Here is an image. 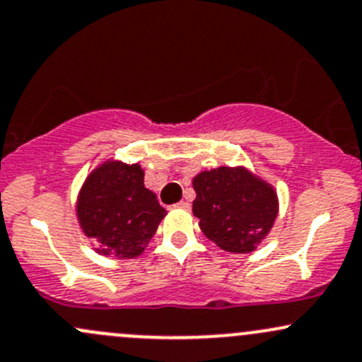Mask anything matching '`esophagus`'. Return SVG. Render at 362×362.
<instances>
[{
  "mask_svg": "<svg viewBox=\"0 0 362 362\" xmlns=\"http://www.w3.org/2000/svg\"><path fill=\"white\" fill-rule=\"evenodd\" d=\"M176 207H180V209H189V202H186V200H181V202H177V204H176Z\"/></svg>",
  "mask_w": 362,
  "mask_h": 362,
  "instance_id": "esophagus-1",
  "label": "esophagus"
}]
</instances>
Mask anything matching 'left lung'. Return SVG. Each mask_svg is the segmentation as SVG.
Wrapping results in <instances>:
<instances>
[{"mask_svg": "<svg viewBox=\"0 0 362 362\" xmlns=\"http://www.w3.org/2000/svg\"><path fill=\"white\" fill-rule=\"evenodd\" d=\"M193 214L200 229L223 250L252 252L273 228L278 214L274 189L248 170H205L193 180Z\"/></svg>", "mask_w": 362, "mask_h": 362, "instance_id": "obj_1", "label": "left lung"}]
</instances>
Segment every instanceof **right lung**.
Wrapping results in <instances>:
<instances>
[{
	"instance_id": "1",
	"label": "right lung",
	"mask_w": 362,
	"mask_h": 362,
	"mask_svg": "<svg viewBox=\"0 0 362 362\" xmlns=\"http://www.w3.org/2000/svg\"><path fill=\"white\" fill-rule=\"evenodd\" d=\"M143 177L138 164L107 162L84 182L77 217L83 231L102 243L103 255L136 257L164 219L165 211L155 193L145 188Z\"/></svg>"
}]
</instances>
